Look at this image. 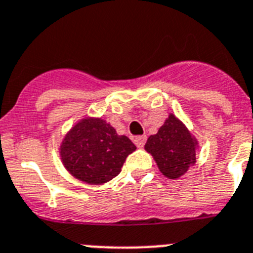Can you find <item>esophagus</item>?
Here are the masks:
<instances>
[{
	"instance_id": "obj_1",
	"label": "esophagus",
	"mask_w": 253,
	"mask_h": 253,
	"mask_svg": "<svg viewBox=\"0 0 253 253\" xmlns=\"http://www.w3.org/2000/svg\"><path fill=\"white\" fill-rule=\"evenodd\" d=\"M133 142H135V145L137 148H144L145 142H146V136H137V137L133 140Z\"/></svg>"
}]
</instances>
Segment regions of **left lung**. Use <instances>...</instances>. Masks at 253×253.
Returning a JSON list of instances; mask_svg holds the SVG:
<instances>
[{
  "label": "left lung",
  "mask_w": 253,
  "mask_h": 253,
  "mask_svg": "<svg viewBox=\"0 0 253 253\" xmlns=\"http://www.w3.org/2000/svg\"><path fill=\"white\" fill-rule=\"evenodd\" d=\"M199 141L173 113H169L155 135L149 136L145 150L151 154L158 168L169 179H177L196 163Z\"/></svg>",
  "instance_id": "1"
}]
</instances>
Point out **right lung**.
<instances>
[{
	"mask_svg": "<svg viewBox=\"0 0 253 253\" xmlns=\"http://www.w3.org/2000/svg\"><path fill=\"white\" fill-rule=\"evenodd\" d=\"M132 141L103 118L84 117L61 141L60 157L67 172L87 184H103L120 174Z\"/></svg>",
	"mask_w": 253,
	"mask_h": 253,
	"instance_id": "obj_1",
	"label": "right lung"
}]
</instances>
